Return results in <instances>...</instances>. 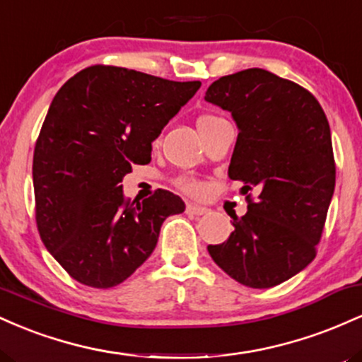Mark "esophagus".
Segmentation results:
<instances>
[{"instance_id": "34e87169", "label": "esophagus", "mask_w": 362, "mask_h": 362, "mask_svg": "<svg viewBox=\"0 0 362 362\" xmlns=\"http://www.w3.org/2000/svg\"><path fill=\"white\" fill-rule=\"evenodd\" d=\"M185 211H187V214H189V216H204V214L209 213V209H207V207L199 206V204H192V202H190V204H187Z\"/></svg>"}]
</instances>
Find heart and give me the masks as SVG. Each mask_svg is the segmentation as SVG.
Segmentation results:
<instances>
[{"label":"heart","mask_w":362,"mask_h":362,"mask_svg":"<svg viewBox=\"0 0 362 362\" xmlns=\"http://www.w3.org/2000/svg\"><path fill=\"white\" fill-rule=\"evenodd\" d=\"M216 120H219V117H216V115H202V117H199L197 120V127L201 129L207 126V124L216 122ZM175 185L180 190H184L185 194L190 195H202L206 192V185L202 184V182L195 180L192 177H178L175 180Z\"/></svg>","instance_id":"1"}]
</instances>
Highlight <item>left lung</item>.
I'll use <instances>...</instances> for the list:
<instances>
[{
  "mask_svg": "<svg viewBox=\"0 0 362 362\" xmlns=\"http://www.w3.org/2000/svg\"><path fill=\"white\" fill-rule=\"evenodd\" d=\"M204 98L238 126L228 175L248 202L230 238L207 250L240 284L272 288L317 255L335 189L327 115L308 90L260 68L219 78Z\"/></svg>",
  "mask_w": 362,
  "mask_h": 362,
  "instance_id": "obj_1",
  "label": "left lung"
}]
</instances>
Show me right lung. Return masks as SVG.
Here are the masks:
<instances>
[{
	"label": "right lung",
	"mask_w": 362,
	"mask_h": 362,
	"mask_svg": "<svg viewBox=\"0 0 362 362\" xmlns=\"http://www.w3.org/2000/svg\"><path fill=\"white\" fill-rule=\"evenodd\" d=\"M201 81H172L95 64L69 78L49 107L34 149L35 221L73 279L109 289L155 250L160 228L185 204L168 190L126 199L122 178L151 161V143Z\"/></svg>",
	"instance_id": "obj_1"
}]
</instances>
